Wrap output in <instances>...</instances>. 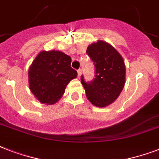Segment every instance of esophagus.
I'll return each instance as SVG.
<instances>
[{"label": "esophagus", "instance_id": "obj_1", "mask_svg": "<svg viewBox=\"0 0 159 159\" xmlns=\"http://www.w3.org/2000/svg\"><path fill=\"white\" fill-rule=\"evenodd\" d=\"M81 74H82V69L80 68V69H78V70H77V77H81Z\"/></svg>", "mask_w": 159, "mask_h": 159}]
</instances>
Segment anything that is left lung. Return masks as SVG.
Instances as JSON below:
<instances>
[{
  "label": "left lung",
  "instance_id": "left-lung-1",
  "mask_svg": "<svg viewBox=\"0 0 159 159\" xmlns=\"http://www.w3.org/2000/svg\"><path fill=\"white\" fill-rule=\"evenodd\" d=\"M86 54L95 64V78L83 85L89 101L97 107H106L118 97L124 87L126 67L123 59L113 46L98 41L87 47Z\"/></svg>",
  "mask_w": 159,
  "mask_h": 159
}]
</instances>
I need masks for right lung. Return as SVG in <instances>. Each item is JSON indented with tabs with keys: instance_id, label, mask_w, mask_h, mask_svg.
<instances>
[{
	"instance_id": "obj_1",
	"label": "right lung",
	"mask_w": 159,
	"mask_h": 159,
	"mask_svg": "<svg viewBox=\"0 0 159 159\" xmlns=\"http://www.w3.org/2000/svg\"><path fill=\"white\" fill-rule=\"evenodd\" d=\"M71 57L61 51H42L28 71L31 91L43 104H52L64 95L66 86L76 78L77 71L71 68Z\"/></svg>"
}]
</instances>
